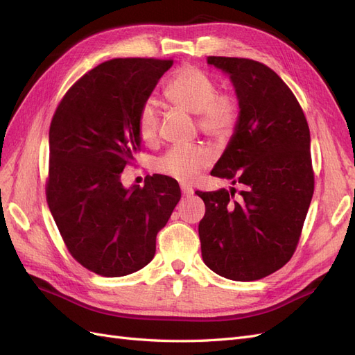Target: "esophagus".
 <instances>
[{
  "label": "esophagus",
  "mask_w": 355,
  "mask_h": 355,
  "mask_svg": "<svg viewBox=\"0 0 355 355\" xmlns=\"http://www.w3.org/2000/svg\"><path fill=\"white\" fill-rule=\"evenodd\" d=\"M180 191H182V196H184V197H191L192 194H194V189H192L191 185H187V184L180 185Z\"/></svg>",
  "instance_id": "obj_1"
}]
</instances>
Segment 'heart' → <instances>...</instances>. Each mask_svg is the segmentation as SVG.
I'll return each instance as SVG.
<instances>
[{
	"mask_svg": "<svg viewBox=\"0 0 355 355\" xmlns=\"http://www.w3.org/2000/svg\"><path fill=\"white\" fill-rule=\"evenodd\" d=\"M166 99L176 108L196 114L198 130L214 142L230 139L240 121V105L231 93L218 92L216 81L196 68L179 69L164 89ZM159 111L154 99H146L136 116V130L141 141L153 144L158 137ZM211 164V154L201 145H179L154 159L153 167L159 175L189 182Z\"/></svg>",
	"mask_w": 355,
	"mask_h": 355,
	"instance_id": "1",
	"label": "heart"
}]
</instances>
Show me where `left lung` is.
Wrapping results in <instances>:
<instances>
[{
  "mask_svg": "<svg viewBox=\"0 0 355 355\" xmlns=\"http://www.w3.org/2000/svg\"><path fill=\"white\" fill-rule=\"evenodd\" d=\"M231 75L240 121L211 175L232 188L196 191L206 204L198 225L202 261L235 282H254L296 250L314 194L309 127L293 92L263 63L209 56Z\"/></svg>",
  "mask_w": 355,
  "mask_h": 355,
  "instance_id": "obj_1",
  "label": "left lung"
}]
</instances>
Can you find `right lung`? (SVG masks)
<instances>
[{"label": "right lung", "instance_id": "1", "mask_svg": "<svg viewBox=\"0 0 355 355\" xmlns=\"http://www.w3.org/2000/svg\"><path fill=\"white\" fill-rule=\"evenodd\" d=\"M171 59L116 58L75 81L53 114L46 197L71 256L102 277L153 261L155 239L180 200L163 175L124 189L120 176L141 151L136 116Z\"/></svg>", "mask_w": 355, "mask_h": 355}]
</instances>
